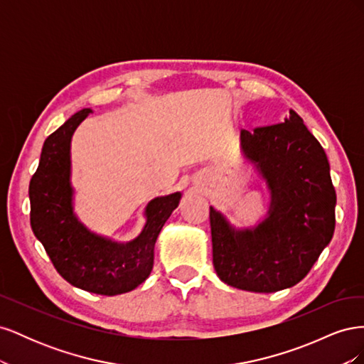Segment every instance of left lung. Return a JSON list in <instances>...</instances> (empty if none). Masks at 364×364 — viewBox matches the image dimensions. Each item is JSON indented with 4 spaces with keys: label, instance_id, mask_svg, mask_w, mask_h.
I'll return each instance as SVG.
<instances>
[{
    "label": "left lung",
    "instance_id": "1",
    "mask_svg": "<svg viewBox=\"0 0 364 364\" xmlns=\"http://www.w3.org/2000/svg\"><path fill=\"white\" fill-rule=\"evenodd\" d=\"M241 150L270 193L267 217L237 229L211 206L213 262L246 291L290 289L311 270L336 228V190L325 150L294 111L284 123L241 130Z\"/></svg>",
    "mask_w": 364,
    "mask_h": 364
}]
</instances>
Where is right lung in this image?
I'll return each mask as SVG.
<instances>
[{
    "mask_svg": "<svg viewBox=\"0 0 364 364\" xmlns=\"http://www.w3.org/2000/svg\"><path fill=\"white\" fill-rule=\"evenodd\" d=\"M82 109L46 139L36 173L28 186L33 234L60 277L85 291L115 296L136 289L153 269L155 243L182 194L156 197L146 206V225L129 243L91 232L74 213L71 138L90 115Z\"/></svg>",
    "mask_w": 364,
    "mask_h": 364,
    "instance_id": "obj_1",
    "label": "right lung"
}]
</instances>
